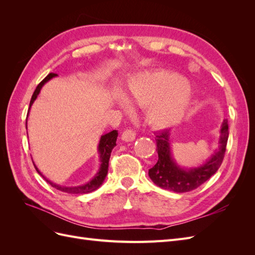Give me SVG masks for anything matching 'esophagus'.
<instances>
[{"label":"esophagus","mask_w":255,"mask_h":255,"mask_svg":"<svg viewBox=\"0 0 255 255\" xmlns=\"http://www.w3.org/2000/svg\"><path fill=\"white\" fill-rule=\"evenodd\" d=\"M135 137H136L135 130L130 129V128L126 129L125 132H123L122 135H121L122 140H123V141H127V142H128V141H133V140L135 139Z\"/></svg>","instance_id":"esophagus-1"}]
</instances>
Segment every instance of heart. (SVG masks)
<instances>
[{
	"label": "heart",
	"mask_w": 255,
	"mask_h": 255,
	"mask_svg": "<svg viewBox=\"0 0 255 255\" xmlns=\"http://www.w3.org/2000/svg\"><path fill=\"white\" fill-rule=\"evenodd\" d=\"M128 99L141 107H148L146 118L157 128L172 126L182 119L191 101V90L186 80L170 72H146L135 75L128 86ZM118 103L128 111L123 97Z\"/></svg>",
	"instance_id": "1"
}]
</instances>
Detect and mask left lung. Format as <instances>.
Returning a JSON list of instances; mask_svg holds the SVG:
<instances>
[{
	"instance_id": "obj_1",
	"label": "left lung",
	"mask_w": 255,
	"mask_h": 255,
	"mask_svg": "<svg viewBox=\"0 0 255 255\" xmlns=\"http://www.w3.org/2000/svg\"><path fill=\"white\" fill-rule=\"evenodd\" d=\"M170 129H163L156 133L157 163L149 170V176L158 187L174 192H187L198 188L216 173L225 157L229 138L228 120L222 122L220 128L219 148L206 163L197 168L184 169L175 163L171 155Z\"/></svg>"
}]
</instances>
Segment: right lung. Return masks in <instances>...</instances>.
Instances as JSON below:
<instances>
[{"mask_svg":"<svg viewBox=\"0 0 255 255\" xmlns=\"http://www.w3.org/2000/svg\"><path fill=\"white\" fill-rule=\"evenodd\" d=\"M55 76H57L56 73H50V74L45 76V78L39 84H38V86L36 87L34 94L32 96V99H30L29 109H30V106H32V104L34 103L37 96L39 95L40 89L42 88L43 85L47 83L48 81H50L51 79L55 78ZM117 137H118V132L116 129H114V130H112V132L101 136V139H100L99 146H98L99 153H100V161H101V165H100L99 171L97 172V174L95 175V177L91 181H89L88 183L84 184V185H80V186L67 187V186H60V185L54 184L53 182L49 181L47 177H44L40 173V171L38 170V168L34 164V161H33V164L36 168L37 172L39 173L40 175H42L43 179L47 181L51 185V186H53L54 188H56V189L63 191V192H67V194H88V192H91V191L98 189L102 185L103 181L105 180L107 171H109V161H110V157H111V153H112V150L114 149V146L116 145V140H117Z\"/></svg>","mask_w":255,"mask_h":255,"instance_id":"obj_1","label":"right lung"}]
</instances>
